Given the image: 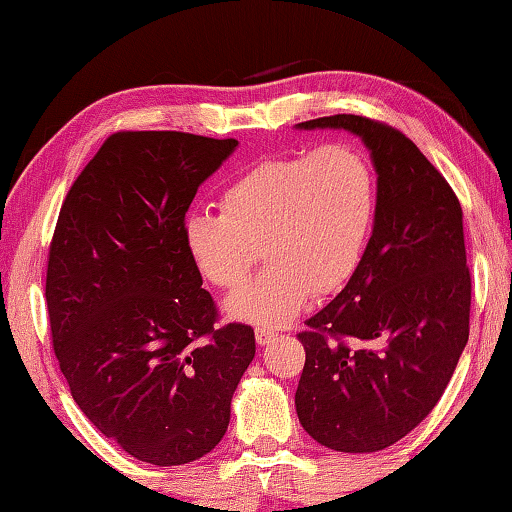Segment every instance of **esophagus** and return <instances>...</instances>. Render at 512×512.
<instances>
[{
  "label": "esophagus",
  "instance_id": "34e87169",
  "mask_svg": "<svg viewBox=\"0 0 512 512\" xmlns=\"http://www.w3.org/2000/svg\"><path fill=\"white\" fill-rule=\"evenodd\" d=\"M275 338H277V333L271 331V329H255V340H257L259 347L268 345V342H273Z\"/></svg>",
  "mask_w": 512,
  "mask_h": 512
}]
</instances>
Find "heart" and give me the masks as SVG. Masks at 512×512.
<instances>
[{"label": "heart", "mask_w": 512, "mask_h": 512, "mask_svg": "<svg viewBox=\"0 0 512 512\" xmlns=\"http://www.w3.org/2000/svg\"><path fill=\"white\" fill-rule=\"evenodd\" d=\"M221 215L194 212L183 244L203 280L237 288L262 248L266 271L226 300L230 320L284 327L311 295H331L358 271L376 217V179L349 145L262 159L232 179Z\"/></svg>", "instance_id": "b5f03b06"}]
</instances>
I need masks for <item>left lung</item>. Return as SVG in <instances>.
<instances>
[{
  "mask_svg": "<svg viewBox=\"0 0 512 512\" xmlns=\"http://www.w3.org/2000/svg\"><path fill=\"white\" fill-rule=\"evenodd\" d=\"M295 127L358 136L378 176L358 271L297 336L306 351L297 418L324 448L378 452L434 410L466 349L463 212L448 181L398 129L353 114Z\"/></svg>",
  "mask_w": 512,
  "mask_h": 512,
  "instance_id": "1",
  "label": "left lung"
}]
</instances>
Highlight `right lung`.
Instances as JSON below:
<instances>
[{
	"label": "right lung",
	"mask_w": 512,
	"mask_h": 512,
	"mask_svg": "<svg viewBox=\"0 0 512 512\" xmlns=\"http://www.w3.org/2000/svg\"><path fill=\"white\" fill-rule=\"evenodd\" d=\"M237 145L183 132L109 136L71 185L51 241L44 295L73 401L152 466L215 450L255 358L253 329H215V302L183 244L194 194Z\"/></svg>",
	"instance_id": "right-lung-1"
}]
</instances>
